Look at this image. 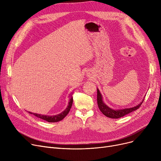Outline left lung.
Wrapping results in <instances>:
<instances>
[{
	"label": "left lung",
	"mask_w": 161,
	"mask_h": 161,
	"mask_svg": "<svg viewBox=\"0 0 161 161\" xmlns=\"http://www.w3.org/2000/svg\"><path fill=\"white\" fill-rule=\"evenodd\" d=\"M143 101V100L142 101L141 103L138 104L136 106H134L130 108H125L122 109H115H115L109 108L107 105H106L104 103L102 95L100 94L99 90L97 89V104L100 110L106 117L109 118H113V119L120 118L133 111L136 110L137 109H138L141 106Z\"/></svg>",
	"instance_id": "1"
}]
</instances>
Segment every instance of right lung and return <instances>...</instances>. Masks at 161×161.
I'll return each mask as SVG.
<instances>
[{"mask_svg": "<svg viewBox=\"0 0 161 161\" xmlns=\"http://www.w3.org/2000/svg\"><path fill=\"white\" fill-rule=\"evenodd\" d=\"M72 103H73V98L71 97V98L70 99V101L69 103V106L66 108V109H65L64 111H63L62 113L59 114L58 115H52V116H49V115H40V114H35V113H32L29 112V114H33L35 116L40 118L42 119H44L47 122L49 123H55V122H58L59 121H61L62 119H63L66 116V115L69 114V112L70 110V108L72 107Z\"/></svg>", "mask_w": 161, "mask_h": 161, "instance_id": "obj_1", "label": "right lung"}]
</instances>
